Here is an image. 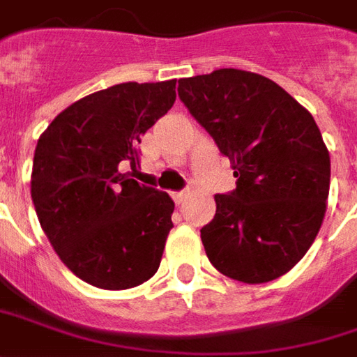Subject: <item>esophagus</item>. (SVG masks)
Listing matches in <instances>:
<instances>
[{
	"instance_id": "esophagus-1",
	"label": "esophagus",
	"mask_w": 357,
	"mask_h": 357,
	"mask_svg": "<svg viewBox=\"0 0 357 357\" xmlns=\"http://www.w3.org/2000/svg\"><path fill=\"white\" fill-rule=\"evenodd\" d=\"M186 196H188V190H183V192H174L173 194L174 204H178V206H181V204H183L184 200H186Z\"/></svg>"
}]
</instances>
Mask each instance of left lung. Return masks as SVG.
I'll list each match as a JSON object with an SVG mask.
<instances>
[{"mask_svg": "<svg viewBox=\"0 0 357 357\" xmlns=\"http://www.w3.org/2000/svg\"><path fill=\"white\" fill-rule=\"evenodd\" d=\"M178 97L237 176L200 229L210 262L245 284L284 276L313 245L331 188V155L311 112L272 79L233 68L184 77Z\"/></svg>", "mask_w": 357, "mask_h": 357, "instance_id": "1", "label": "left lung"}]
</instances>
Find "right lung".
<instances>
[{
    "mask_svg": "<svg viewBox=\"0 0 357 357\" xmlns=\"http://www.w3.org/2000/svg\"><path fill=\"white\" fill-rule=\"evenodd\" d=\"M176 79L120 83L61 110L38 137L31 196L60 260L100 289H128L157 272L174 202L139 184L137 144L176 99Z\"/></svg>",
    "mask_w": 357,
    "mask_h": 357,
    "instance_id": "add662e5",
    "label": "right lung"
}]
</instances>
